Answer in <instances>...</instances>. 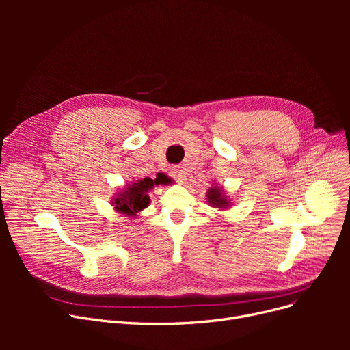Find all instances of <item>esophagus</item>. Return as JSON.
<instances>
[{"label": "esophagus", "mask_w": 350, "mask_h": 350, "mask_svg": "<svg viewBox=\"0 0 350 350\" xmlns=\"http://www.w3.org/2000/svg\"><path fill=\"white\" fill-rule=\"evenodd\" d=\"M172 177L180 183H183L186 180V172L183 167H180V165H174V167L172 169Z\"/></svg>", "instance_id": "esophagus-1"}]
</instances>
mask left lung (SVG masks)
I'll use <instances>...</instances> for the list:
<instances>
[{
  "mask_svg": "<svg viewBox=\"0 0 350 350\" xmlns=\"http://www.w3.org/2000/svg\"><path fill=\"white\" fill-rule=\"evenodd\" d=\"M208 200H210V204H214L218 207H224L227 204L226 197L221 196V191H219L217 187L208 190Z\"/></svg>",
  "mask_w": 350,
  "mask_h": 350,
  "instance_id": "obj_1",
  "label": "left lung"
}]
</instances>
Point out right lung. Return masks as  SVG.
Instances as JSON below:
<instances>
[{"label":"right lung","mask_w":350,"mask_h":350,"mask_svg":"<svg viewBox=\"0 0 350 350\" xmlns=\"http://www.w3.org/2000/svg\"><path fill=\"white\" fill-rule=\"evenodd\" d=\"M169 177L159 174L154 180L146 177L137 183H133V186H129L127 190H124L119 197L115 200L116 208L126 214H135L149 204V196L147 191L149 189L154 187V185H165L169 183Z\"/></svg>","instance_id":"right-lung-1"}]
</instances>
